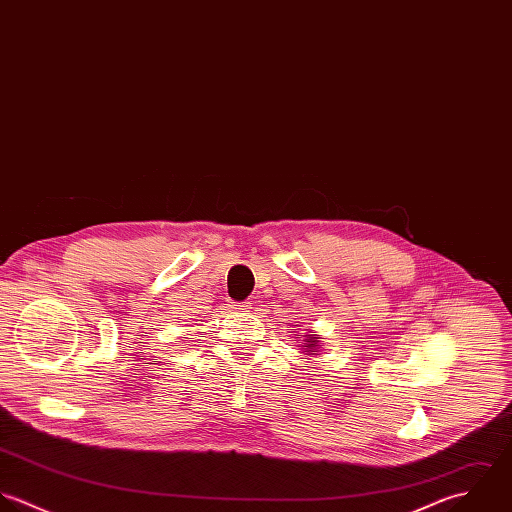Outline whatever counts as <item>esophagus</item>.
<instances>
[{"label":"esophagus","mask_w":512,"mask_h":512,"mask_svg":"<svg viewBox=\"0 0 512 512\" xmlns=\"http://www.w3.org/2000/svg\"><path fill=\"white\" fill-rule=\"evenodd\" d=\"M232 308H234V310L248 312V310H250V302H232Z\"/></svg>","instance_id":"34e87169"}]
</instances>
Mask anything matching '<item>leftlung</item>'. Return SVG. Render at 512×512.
<instances>
[{"instance_id": "8db88e82", "label": "left lung", "mask_w": 512, "mask_h": 512, "mask_svg": "<svg viewBox=\"0 0 512 512\" xmlns=\"http://www.w3.org/2000/svg\"><path fill=\"white\" fill-rule=\"evenodd\" d=\"M316 338H312V340L308 341V345H304V347H310V349H314L316 347Z\"/></svg>"}]
</instances>
